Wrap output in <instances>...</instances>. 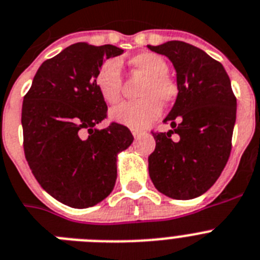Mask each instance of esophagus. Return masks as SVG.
<instances>
[{
    "instance_id": "1",
    "label": "esophagus",
    "mask_w": 260,
    "mask_h": 260,
    "mask_svg": "<svg viewBox=\"0 0 260 260\" xmlns=\"http://www.w3.org/2000/svg\"><path fill=\"white\" fill-rule=\"evenodd\" d=\"M132 134L134 135V138H138L139 135L142 134V130H139V128H132Z\"/></svg>"
}]
</instances>
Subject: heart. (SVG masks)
<instances>
[{
	"label": "heart",
	"mask_w": 260,
	"mask_h": 260,
	"mask_svg": "<svg viewBox=\"0 0 260 260\" xmlns=\"http://www.w3.org/2000/svg\"><path fill=\"white\" fill-rule=\"evenodd\" d=\"M133 71L146 76L139 90L138 101L125 103L110 112V118L127 127L143 128L161 114V103L168 104L176 97L177 85L168 76V64L163 57L152 52H143L130 59ZM100 94L110 105L121 100L122 76L118 59H109L100 67L96 75Z\"/></svg>",
	"instance_id": "1"
}]
</instances>
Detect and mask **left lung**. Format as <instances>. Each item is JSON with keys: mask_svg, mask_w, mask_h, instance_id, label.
I'll return each instance as SVG.
<instances>
[{"mask_svg": "<svg viewBox=\"0 0 260 260\" xmlns=\"http://www.w3.org/2000/svg\"><path fill=\"white\" fill-rule=\"evenodd\" d=\"M147 47L172 61L179 90L163 121L172 130L152 133L156 146L148 174L160 193L194 199L216 183L228 163L237 99L222 64L203 50L180 41Z\"/></svg>", "mask_w": 260, "mask_h": 260, "instance_id": "obj_1", "label": "left lung"}]
</instances>
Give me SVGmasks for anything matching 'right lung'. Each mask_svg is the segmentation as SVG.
I'll return each instance as SVG.
<instances>
[{
	"instance_id": "add662e5",
	"label": "right lung",
	"mask_w": 260,
	"mask_h": 260,
	"mask_svg": "<svg viewBox=\"0 0 260 260\" xmlns=\"http://www.w3.org/2000/svg\"><path fill=\"white\" fill-rule=\"evenodd\" d=\"M122 52L112 44H72L39 67L23 99L26 160L41 187L71 208L84 209L110 194L117 154L134 141L130 130L115 122L94 127L108 112L96 75L106 59Z\"/></svg>"
}]
</instances>
